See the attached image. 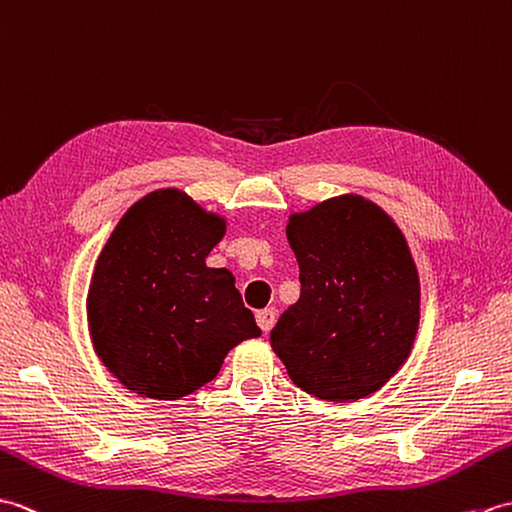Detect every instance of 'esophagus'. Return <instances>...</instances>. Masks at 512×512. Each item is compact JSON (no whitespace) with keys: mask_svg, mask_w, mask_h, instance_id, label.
Returning <instances> with one entry per match:
<instances>
[{"mask_svg":"<svg viewBox=\"0 0 512 512\" xmlns=\"http://www.w3.org/2000/svg\"><path fill=\"white\" fill-rule=\"evenodd\" d=\"M256 322H258V326H260V331L269 333L271 328H274V324H276V311H274V309L258 311V313H256Z\"/></svg>","mask_w":512,"mask_h":512,"instance_id":"34e87169","label":"esophagus"}]
</instances>
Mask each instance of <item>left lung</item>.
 Returning <instances> with one entry per match:
<instances>
[{"instance_id": "8db88e82", "label": "left lung", "mask_w": 512, "mask_h": 512, "mask_svg": "<svg viewBox=\"0 0 512 512\" xmlns=\"http://www.w3.org/2000/svg\"><path fill=\"white\" fill-rule=\"evenodd\" d=\"M287 238L302 289L271 331V348L306 394L366 399L401 370L418 333L420 280L407 238L352 192L289 214Z\"/></svg>"}]
</instances>
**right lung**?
Listing matches in <instances>:
<instances>
[{
	"mask_svg": "<svg viewBox=\"0 0 512 512\" xmlns=\"http://www.w3.org/2000/svg\"><path fill=\"white\" fill-rule=\"evenodd\" d=\"M225 232V217L179 188L149 192L113 227L85 306L96 357L127 390L177 401L260 335L232 271L206 265Z\"/></svg>",
	"mask_w": 512,
	"mask_h": 512,
	"instance_id": "right-lung-1",
	"label": "right lung"
}]
</instances>
